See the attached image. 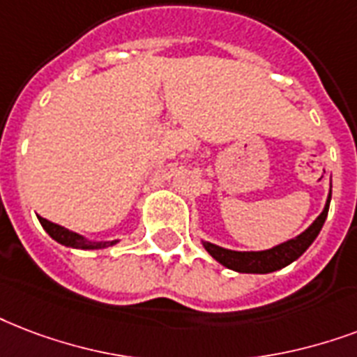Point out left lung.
I'll return each mask as SVG.
<instances>
[{"label": "left lung", "mask_w": 357, "mask_h": 357, "mask_svg": "<svg viewBox=\"0 0 357 357\" xmlns=\"http://www.w3.org/2000/svg\"><path fill=\"white\" fill-rule=\"evenodd\" d=\"M330 200L331 192L326 202V208L318 219L312 222L311 227L307 228L305 232L299 234L298 238L290 239L287 243H281L268 249V251H258V252H239V251H228L222 247H217L213 243L204 241L206 251L222 266H227L228 269L239 271V273H271L277 269L284 268L288 264H292L294 260H298L303 252L311 247V243L317 239V236L322 230L326 217H328V209H330Z\"/></svg>", "instance_id": "obj_1"}]
</instances>
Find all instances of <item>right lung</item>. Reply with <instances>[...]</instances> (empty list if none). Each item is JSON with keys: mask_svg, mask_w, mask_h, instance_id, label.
<instances>
[{"mask_svg": "<svg viewBox=\"0 0 357 357\" xmlns=\"http://www.w3.org/2000/svg\"><path fill=\"white\" fill-rule=\"evenodd\" d=\"M39 221L52 239H56L58 243L67 245V247H75V249H105V247H110V245L116 243V241H88V239H84L76 232H70V230L59 227L56 222L46 221L43 217H39Z\"/></svg>", "mask_w": 357, "mask_h": 357, "instance_id": "1", "label": "right lung"}]
</instances>
